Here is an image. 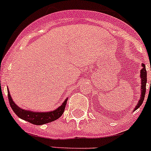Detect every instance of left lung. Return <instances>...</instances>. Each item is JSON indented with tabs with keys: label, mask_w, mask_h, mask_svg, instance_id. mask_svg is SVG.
<instances>
[{
	"label": "left lung",
	"mask_w": 151,
	"mask_h": 151,
	"mask_svg": "<svg viewBox=\"0 0 151 151\" xmlns=\"http://www.w3.org/2000/svg\"><path fill=\"white\" fill-rule=\"evenodd\" d=\"M140 78H141V93L140 98H139L138 104L135 106L134 109L133 111H135L137 109L139 106L142 104L143 101L145 99V95L146 91V83H147V71L145 68V65L144 63H142V69L140 70ZM151 83V82H150Z\"/></svg>",
	"instance_id": "obj_1"
}]
</instances>
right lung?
Wrapping results in <instances>:
<instances>
[{
	"label": "right lung",
	"mask_w": 151,
	"mask_h": 151,
	"mask_svg": "<svg viewBox=\"0 0 151 151\" xmlns=\"http://www.w3.org/2000/svg\"><path fill=\"white\" fill-rule=\"evenodd\" d=\"M7 91H8L9 101L11 107L13 109L14 113L21 119L25 120V121L30 123H33L34 125L46 124V123H50L52 121L58 119L64 112L67 100H68V98H67L59 107L52 111H50V112H37V111L33 112V111L28 110V109H22L19 106H17L14 102L9 89H7Z\"/></svg>",
	"instance_id": "right-lung-1"
}]
</instances>
